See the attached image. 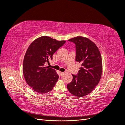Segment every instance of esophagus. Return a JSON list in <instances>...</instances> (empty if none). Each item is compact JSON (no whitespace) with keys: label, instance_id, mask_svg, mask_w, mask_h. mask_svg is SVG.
<instances>
[{"label":"esophagus","instance_id":"obj_1","mask_svg":"<svg viewBox=\"0 0 125 125\" xmlns=\"http://www.w3.org/2000/svg\"><path fill=\"white\" fill-rule=\"evenodd\" d=\"M60 74L61 76H62V75L64 74V73H62V72H60Z\"/></svg>","mask_w":125,"mask_h":125}]
</instances>
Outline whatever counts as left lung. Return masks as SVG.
<instances>
[{
  "label": "left lung",
  "instance_id": "left-lung-1",
  "mask_svg": "<svg viewBox=\"0 0 125 125\" xmlns=\"http://www.w3.org/2000/svg\"><path fill=\"white\" fill-rule=\"evenodd\" d=\"M75 45V61L81 63L77 75L67 84L69 92L74 96L83 97L91 92L99 83L102 73L101 55L92 41L82 36L68 40Z\"/></svg>",
  "mask_w": 125,
  "mask_h": 125
}]
</instances>
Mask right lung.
<instances>
[{
  "label": "right lung",
  "mask_w": 125,
  "mask_h": 125,
  "mask_svg": "<svg viewBox=\"0 0 125 125\" xmlns=\"http://www.w3.org/2000/svg\"><path fill=\"white\" fill-rule=\"evenodd\" d=\"M66 43L50 37H39L30 45L24 56L23 72L25 80L34 91L45 93L53 89L59 78L55 70L45 67L55 52Z\"/></svg>",
  "instance_id": "right-lung-1"
}]
</instances>
